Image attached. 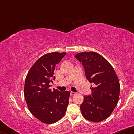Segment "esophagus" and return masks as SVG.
I'll return each mask as SVG.
<instances>
[{
	"mask_svg": "<svg viewBox=\"0 0 134 134\" xmlns=\"http://www.w3.org/2000/svg\"><path fill=\"white\" fill-rule=\"evenodd\" d=\"M76 92H73V91H71V95H75L76 94Z\"/></svg>",
	"mask_w": 134,
	"mask_h": 134,
	"instance_id": "34e87169",
	"label": "esophagus"
}]
</instances>
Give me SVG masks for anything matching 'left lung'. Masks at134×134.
<instances>
[{
    "instance_id": "left-lung-1",
    "label": "left lung",
    "mask_w": 134,
    "mask_h": 134,
    "mask_svg": "<svg viewBox=\"0 0 134 134\" xmlns=\"http://www.w3.org/2000/svg\"><path fill=\"white\" fill-rule=\"evenodd\" d=\"M82 62L86 77L91 85L92 95L84 96L80 108L87 120L99 122L111 115L118 102L120 84L113 67L104 57L95 52L75 55Z\"/></svg>"
}]
</instances>
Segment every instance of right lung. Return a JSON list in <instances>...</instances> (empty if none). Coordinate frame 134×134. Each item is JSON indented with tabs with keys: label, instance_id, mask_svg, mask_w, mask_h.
Returning a JSON list of instances; mask_svg holds the SVG:
<instances>
[{
	"label": "right lung",
	"instance_id": "obj_1",
	"mask_svg": "<svg viewBox=\"0 0 134 134\" xmlns=\"http://www.w3.org/2000/svg\"><path fill=\"white\" fill-rule=\"evenodd\" d=\"M65 52L42 56L33 65L26 77L24 95L29 111L42 122L51 124L62 119L69 104V91L52 90L49 83L55 79V66Z\"/></svg>",
	"mask_w": 134,
	"mask_h": 134
}]
</instances>
